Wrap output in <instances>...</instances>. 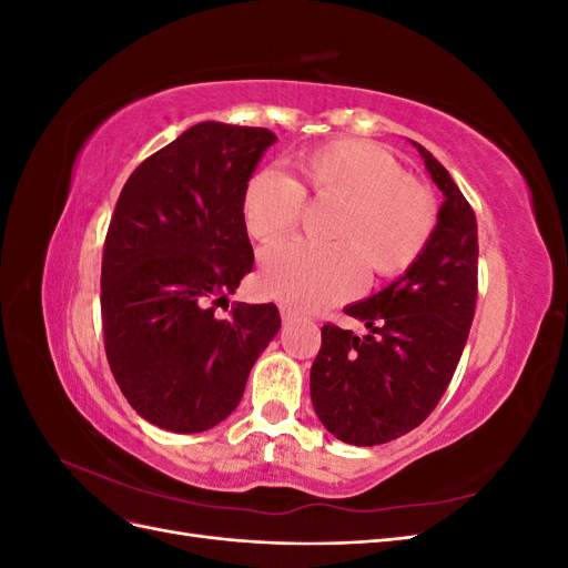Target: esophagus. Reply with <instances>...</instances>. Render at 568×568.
<instances>
[{
    "label": "esophagus",
    "instance_id": "esophagus-1",
    "mask_svg": "<svg viewBox=\"0 0 568 568\" xmlns=\"http://www.w3.org/2000/svg\"><path fill=\"white\" fill-rule=\"evenodd\" d=\"M280 315H282V320H284V322L296 320V311H291L288 305H280Z\"/></svg>",
    "mask_w": 568,
    "mask_h": 568
}]
</instances>
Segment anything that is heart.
Listing matches in <instances>:
<instances>
[{"instance_id":"heart-1","label":"heart","mask_w":568,"mask_h":568,"mask_svg":"<svg viewBox=\"0 0 568 568\" xmlns=\"http://www.w3.org/2000/svg\"><path fill=\"white\" fill-rule=\"evenodd\" d=\"M296 175L255 170L242 189L246 232L272 242L294 230L303 192L341 199L334 244L286 239L261 255V286L296 311H320L355 296L372 272H405L432 242L436 201L379 144L336 140L298 153Z\"/></svg>"}]
</instances>
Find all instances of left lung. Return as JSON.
Returning a JSON list of instances; mask_svg holds the SVG:
<instances>
[{"label":"left lung","instance_id":"obj_1","mask_svg":"<svg viewBox=\"0 0 568 568\" xmlns=\"http://www.w3.org/2000/svg\"><path fill=\"white\" fill-rule=\"evenodd\" d=\"M412 146L443 192L432 242L379 294L346 305V315L365 322V336L322 326L311 369V398L326 432L365 448L400 438L432 415L476 307V215L432 151Z\"/></svg>","mask_w":568,"mask_h":568}]
</instances>
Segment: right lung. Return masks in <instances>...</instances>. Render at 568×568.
Instances as JSON below:
<instances>
[{"label": "right lung", "instance_id": "1", "mask_svg": "<svg viewBox=\"0 0 568 568\" xmlns=\"http://www.w3.org/2000/svg\"><path fill=\"white\" fill-rule=\"evenodd\" d=\"M274 142L265 128L205 120L136 168L115 203L101 261L106 357L136 415L165 432L227 419L282 326L274 303L217 315L253 267L242 189Z\"/></svg>", "mask_w": 568, "mask_h": 568}]
</instances>
